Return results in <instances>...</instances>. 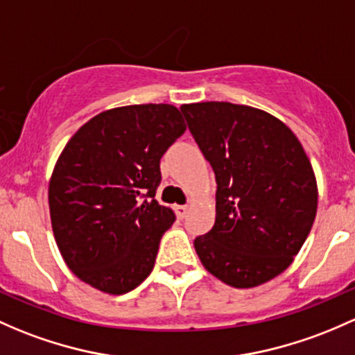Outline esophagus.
Segmentation results:
<instances>
[{
  "instance_id": "1",
  "label": "esophagus",
  "mask_w": 355,
  "mask_h": 355,
  "mask_svg": "<svg viewBox=\"0 0 355 355\" xmlns=\"http://www.w3.org/2000/svg\"><path fill=\"white\" fill-rule=\"evenodd\" d=\"M189 211V206H175V212H177L178 218H185V214H187Z\"/></svg>"
}]
</instances>
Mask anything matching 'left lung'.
<instances>
[{
	"label": "left lung",
	"instance_id": "8db88e82",
	"mask_svg": "<svg viewBox=\"0 0 355 355\" xmlns=\"http://www.w3.org/2000/svg\"><path fill=\"white\" fill-rule=\"evenodd\" d=\"M216 173V223L193 246L214 277L238 289L266 284L293 263L318 207L315 171L282 121L230 102L180 107Z\"/></svg>",
	"mask_w": 355,
	"mask_h": 355
}]
</instances>
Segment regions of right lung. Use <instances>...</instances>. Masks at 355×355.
I'll use <instances>...</instances> for the list:
<instances>
[{"label": "right lung", "mask_w": 355, "mask_h": 355, "mask_svg": "<svg viewBox=\"0 0 355 355\" xmlns=\"http://www.w3.org/2000/svg\"><path fill=\"white\" fill-rule=\"evenodd\" d=\"M168 103L117 107L89 119L68 141L49 180L55 243L78 279L125 294L151 274L175 212L155 199L159 159L185 132Z\"/></svg>", "instance_id": "obj_1"}]
</instances>
